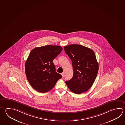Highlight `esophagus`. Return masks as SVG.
<instances>
[{
    "instance_id": "obj_1",
    "label": "esophagus",
    "mask_w": 125,
    "mask_h": 125,
    "mask_svg": "<svg viewBox=\"0 0 125 125\" xmlns=\"http://www.w3.org/2000/svg\"><path fill=\"white\" fill-rule=\"evenodd\" d=\"M61 75H62V76L63 77V76H64V73L63 72V73H61Z\"/></svg>"
}]
</instances>
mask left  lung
Returning a JSON list of instances; mask_svg holds the SVG:
<instances>
[{
	"label": "left lung",
	"instance_id": "8db88e82",
	"mask_svg": "<svg viewBox=\"0 0 125 125\" xmlns=\"http://www.w3.org/2000/svg\"><path fill=\"white\" fill-rule=\"evenodd\" d=\"M66 54L72 61L73 75L65 83L72 92L80 94L92 86L96 77L99 64L94 52L82 45L73 44L64 47Z\"/></svg>",
	"mask_w": 125,
	"mask_h": 125
}]
</instances>
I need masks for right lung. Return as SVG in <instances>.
I'll list each match as a JSON object with an SVG mask.
<instances>
[{"instance_id":"right-lung-1","label":"right lung","mask_w":125,"mask_h":125,"mask_svg":"<svg viewBox=\"0 0 125 125\" xmlns=\"http://www.w3.org/2000/svg\"><path fill=\"white\" fill-rule=\"evenodd\" d=\"M62 51L60 46L48 45L31 50L25 68L26 78L33 89L45 93L54 87L62 77L56 72L53 60Z\"/></svg>"}]
</instances>
